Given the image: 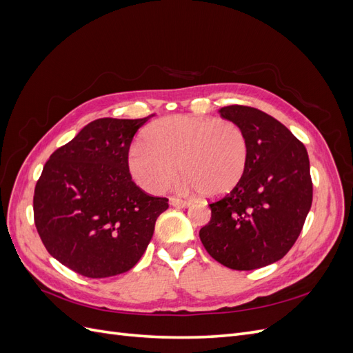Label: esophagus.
Returning a JSON list of instances; mask_svg holds the SVG:
<instances>
[{
  "label": "esophagus",
  "instance_id": "34e87169",
  "mask_svg": "<svg viewBox=\"0 0 353 353\" xmlns=\"http://www.w3.org/2000/svg\"><path fill=\"white\" fill-rule=\"evenodd\" d=\"M169 203L175 208H188L190 206L188 200H183V199H178V197H170Z\"/></svg>",
  "mask_w": 353,
  "mask_h": 353
}]
</instances>
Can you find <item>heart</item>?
Wrapping results in <instances>:
<instances>
[{
    "label": "heart",
    "mask_w": 353,
    "mask_h": 353,
    "mask_svg": "<svg viewBox=\"0 0 353 353\" xmlns=\"http://www.w3.org/2000/svg\"><path fill=\"white\" fill-rule=\"evenodd\" d=\"M144 137L128 152V169L148 193L172 184L179 165L185 190L218 197L239 184L248 166L245 135L227 119L172 114L152 123Z\"/></svg>",
    "instance_id": "heart-1"
}]
</instances>
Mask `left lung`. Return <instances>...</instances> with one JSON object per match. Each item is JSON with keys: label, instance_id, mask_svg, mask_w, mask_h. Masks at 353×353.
Here are the masks:
<instances>
[{"label": "left lung", "instance_id": "obj_1", "mask_svg": "<svg viewBox=\"0 0 353 353\" xmlns=\"http://www.w3.org/2000/svg\"><path fill=\"white\" fill-rule=\"evenodd\" d=\"M219 113L243 130L248 166L227 196L210 203L212 218L199 236L212 258L227 268H262L292 249L311 209L307 152L265 112L234 104Z\"/></svg>", "mask_w": 353, "mask_h": 353}]
</instances>
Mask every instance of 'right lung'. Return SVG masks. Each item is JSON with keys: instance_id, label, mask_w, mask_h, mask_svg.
<instances>
[{"instance_id": "1", "label": "right lung", "mask_w": 353, "mask_h": 353, "mask_svg": "<svg viewBox=\"0 0 353 353\" xmlns=\"http://www.w3.org/2000/svg\"><path fill=\"white\" fill-rule=\"evenodd\" d=\"M103 119L52 153L38 179L34 218L52 258L88 279L134 268L169 205L137 187L128 169L135 132L150 119Z\"/></svg>"}]
</instances>
